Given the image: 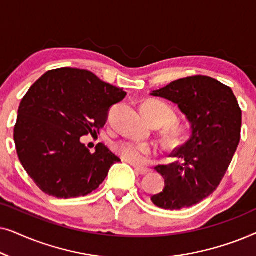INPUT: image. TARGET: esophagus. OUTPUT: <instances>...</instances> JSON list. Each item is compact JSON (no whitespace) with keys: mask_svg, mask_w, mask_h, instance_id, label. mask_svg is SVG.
I'll list each match as a JSON object with an SVG mask.
<instances>
[{"mask_svg":"<svg viewBox=\"0 0 256 256\" xmlns=\"http://www.w3.org/2000/svg\"><path fill=\"white\" fill-rule=\"evenodd\" d=\"M135 168V171L140 174H142V176H144V174H148L152 172V170L148 169V168H142V166H134Z\"/></svg>","mask_w":256,"mask_h":256,"instance_id":"esophagus-1","label":"esophagus"}]
</instances>
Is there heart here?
I'll return each mask as SVG.
<instances>
[{
  "label": "heart",
  "instance_id": "b5f03b06",
  "mask_svg": "<svg viewBox=\"0 0 256 256\" xmlns=\"http://www.w3.org/2000/svg\"><path fill=\"white\" fill-rule=\"evenodd\" d=\"M144 116L150 121H160L162 124H168L174 118V113L171 108L162 101H148L142 106ZM184 134V127L176 122H171L168 127V136L172 141L180 140ZM115 152L126 162L135 164H143L146 158L157 154V146L152 143L144 142H128L122 141L114 146Z\"/></svg>",
  "mask_w": 256,
  "mask_h": 256
}]
</instances>
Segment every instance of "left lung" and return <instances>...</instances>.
<instances>
[{"mask_svg":"<svg viewBox=\"0 0 256 256\" xmlns=\"http://www.w3.org/2000/svg\"><path fill=\"white\" fill-rule=\"evenodd\" d=\"M152 96L177 104L192 130L170 155L176 160L155 168L166 188L152 200L171 211L190 208L213 194L225 176L240 142L241 108L228 86L206 76L174 80Z\"/></svg>","mask_w":256,"mask_h":256,"instance_id":"8db88e82","label":"left lung"}]
</instances>
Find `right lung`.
<instances>
[{
    "instance_id": "obj_1",
    "label": "right lung",
    "mask_w": 256,
    "mask_h": 256,
    "mask_svg": "<svg viewBox=\"0 0 256 256\" xmlns=\"http://www.w3.org/2000/svg\"><path fill=\"white\" fill-rule=\"evenodd\" d=\"M126 96L94 73L71 68L48 71L30 87L14 140L23 168L44 194L68 199L99 188L121 160L102 143L92 154L80 138L100 132L110 108Z\"/></svg>"
}]
</instances>
